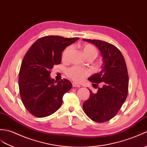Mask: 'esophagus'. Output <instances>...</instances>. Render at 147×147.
I'll return each instance as SVG.
<instances>
[{
    "mask_svg": "<svg viewBox=\"0 0 147 147\" xmlns=\"http://www.w3.org/2000/svg\"><path fill=\"white\" fill-rule=\"evenodd\" d=\"M73 87H80V85L78 84V83H75V82H73Z\"/></svg>",
    "mask_w": 147,
    "mask_h": 147,
    "instance_id": "1",
    "label": "esophagus"
}]
</instances>
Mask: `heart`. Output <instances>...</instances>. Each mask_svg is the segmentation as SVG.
I'll return each instance as SVG.
<instances>
[{
    "label": "heart",
    "mask_w": 147,
    "mask_h": 147,
    "mask_svg": "<svg viewBox=\"0 0 147 147\" xmlns=\"http://www.w3.org/2000/svg\"><path fill=\"white\" fill-rule=\"evenodd\" d=\"M81 49L84 54L86 56V57H92L94 59L98 55V51L94 46L91 45L90 44H84L81 46ZM73 47L69 46L66 47L65 50L64 51L63 53V60H67L69 57L71 53L72 52ZM90 74L89 70L83 69V68L75 66L70 68L68 69L67 74L68 77L70 79L74 81L80 82L81 81L83 80L84 79V78L87 76L88 74Z\"/></svg>",
    "instance_id": "heart-1"
}]
</instances>
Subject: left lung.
Listing matches in <instances>:
<instances>
[{
  "label": "left lung",
  "instance_id": "8db88e82",
  "mask_svg": "<svg viewBox=\"0 0 147 147\" xmlns=\"http://www.w3.org/2000/svg\"><path fill=\"white\" fill-rule=\"evenodd\" d=\"M83 40L97 47L103 61L100 72L88 78L94 88L100 83L103 86L98 88L96 93L90 90V96L84 102L83 110L94 121H107L115 117L127 99L129 82L127 65L120 51L115 46L100 40Z\"/></svg>",
  "mask_w": 147,
  "mask_h": 147
}]
</instances>
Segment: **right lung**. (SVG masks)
Returning a JSON list of instances; mask_svg holds the SVG:
<instances>
[{"label":"right lung","instance_id":"obj_1","mask_svg":"<svg viewBox=\"0 0 147 147\" xmlns=\"http://www.w3.org/2000/svg\"><path fill=\"white\" fill-rule=\"evenodd\" d=\"M78 39L45 36L37 40L26 54L20 69L19 87L22 103L32 115L48 117L62 105L64 94L72 84L66 79L55 81L50 76L51 70L61 63L66 47Z\"/></svg>","mask_w":147,"mask_h":147}]
</instances>
